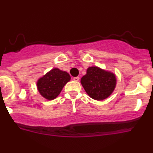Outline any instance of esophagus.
<instances>
[{
  "label": "esophagus",
  "mask_w": 153,
  "mask_h": 153,
  "mask_svg": "<svg viewBox=\"0 0 153 153\" xmlns=\"http://www.w3.org/2000/svg\"><path fill=\"white\" fill-rule=\"evenodd\" d=\"M79 79H80V78H79V77H74V78H73V80H74V81H78Z\"/></svg>",
  "instance_id": "obj_1"
}]
</instances>
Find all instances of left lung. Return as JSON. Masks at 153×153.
<instances>
[{
  "label": "left lung",
  "instance_id": "obj_1",
  "mask_svg": "<svg viewBox=\"0 0 153 153\" xmlns=\"http://www.w3.org/2000/svg\"><path fill=\"white\" fill-rule=\"evenodd\" d=\"M85 92L93 99L101 101L111 94L116 85V77L111 73L97 67L88 68L86 75L81 78Z\"/></svg>",
  "mask_w": 153,
  "mask_h": 153
}]
</instances>
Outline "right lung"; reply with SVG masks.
Listing matches in <instances>:
<instances>
[{"instance_id": "obj_1", "label": "right lung", "mask_w": 153, "mask_h": 153, "mask_svg": "<svg viewBox=\"0 0 153 153\" xmlns=\"http://www.w3.org/2000/svg\"><path fill=\"white\" fill-rule=\"evenodd\" d=\"M71 80L67 72L54 68L44 75L37 82V88L43 97L53 100L60 94L64 85Z\"/></svg>"}]
</instances>
